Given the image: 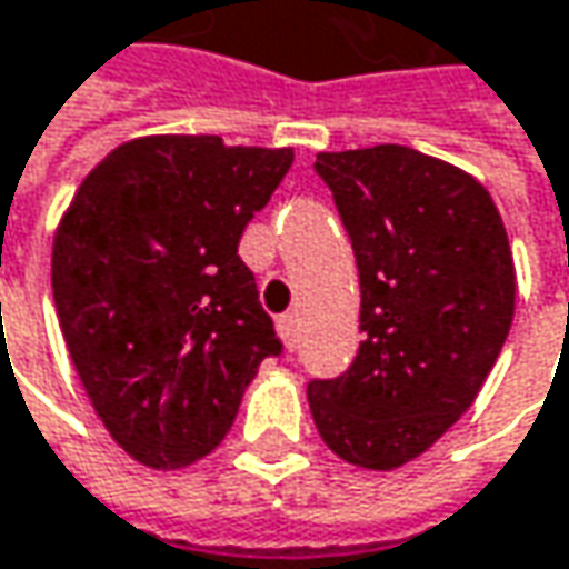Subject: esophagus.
<instances>
[{"label":"esophagus","mask_w":569,"mask_h":569,"mask_svg":"<svg viewBox=\"0 0 569 569\" xmlns=\"http://www.w3.org/2000/svg\"><path fill=\"white\" fill-rule=\"evenodd\" d=\"M277 331H280V338H283V345L289 351H296V316L292 312H286V316L277 318Z\"/></svg>","instance_id":"34e87169"}]
</instances>
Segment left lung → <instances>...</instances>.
<instances>
[{
  "instance_id": "1",
  "label": "left lung",
  "mask_w": 569,
  "mask_h": 569,
  "mask_svg": "<svg viewBox=\"0 0 569 569\" xmlns=\"http://www.w3.org/2000/svg\"><path fill=\"white\" fill-rule=\"evenodd\" d=\"M360 277L353 363L309 383L321 441L396 470L463 416L516 316V263L496 202L470 173L402 144L318 153Z\"/></svg>"
}]
</instances>
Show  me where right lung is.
Masks as SVG:
<instances>
[{
  "mask_svg": "<svg viewBox=\"0 0 569 569\" xmlns=\"http://www.w3.org/2000/svg\"><path fill=\"white\" fill-rule=\"evenodd\" d=\"M289 167V148L138 138L86 177L57 228L67 351L109 435L144 467L216 451L257 367L283 353L238 244Z\"/></svg>",
  "mask_w": 569,
  "mask_h": 569,
  "instance_id": "1",
  "label": "right lung"
}]
</instances>
